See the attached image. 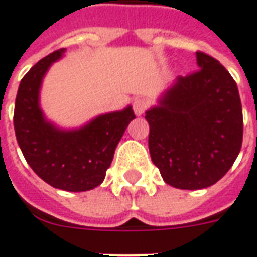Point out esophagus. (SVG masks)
I'll use <instances>...</instances> for the list:
<instances>
[{
	"instance_id": "obj_1",
	"label": "esophagus",
	"mask_w": 257,
	"mask_h": 257,
	"mask_svg": "<svg viewBox=\"0 0 257 257\" xmlns=\"http://www.w3.org/2000/svg\"><path fill=\"white\" fill-rule=\"evenodd\" d=\"M148 107H150V102H148L147 99L139 98L136 99L134 103H133V110H134V113H136L137 116H141Z\"/></svg>"
}]
</instances>
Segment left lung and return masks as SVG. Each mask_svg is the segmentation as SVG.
<instances>
[{"instance_id": "left-lung-1", "label": "left lung", "mask_w": 257, "mask_h": 257, "mask_svg": "<svg viewBox=\"0 0 257 257\" xmlns=\"http://www.w3.org/2000/svg\"><path fill=\"white\" fill-rule=\"evenodd\" d=\"M200 70L178 77L146 113L154 165L168 185L197 190L217 183L242 147L236 82L218 60L196 53Z\"/></svg>"}]
</instances>
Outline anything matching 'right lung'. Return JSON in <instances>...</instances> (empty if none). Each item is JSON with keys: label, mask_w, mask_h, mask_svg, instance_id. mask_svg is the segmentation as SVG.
<instances>
[{"label": "right lung", "mask_w": 257, "mask_h": 257, "mask_svg": "<svg viewBox=\"0 0 257 257\" xmlns=\"http://www.w3.org/2000/svg\"><path fill=\"white\" fill-rule=\"evenodd\" d=\"M64 51H53L22 78L14 127L21 151L39 178L56 189L86 192L103 182L118 141L136 116L132 106H127L100 114L75 130H63L47 121L39 105V92L47 70Z\"/></svg>", "instance_id": "add662e5"}]
</instances>
